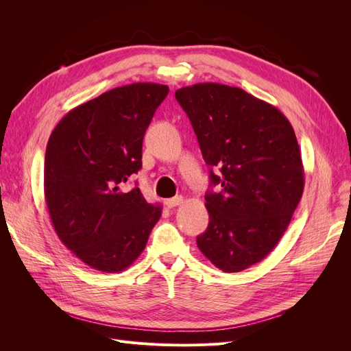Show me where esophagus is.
I'll return each mask as SVG.
<instances>
[{
    "instance_id": "obj_1",
    "label": "esophagus",
    "mask_w": 351,
    "mask_h": 351,
    "mask_svg": "<svg viewBox=\"0 0 351 351\" xmlns=\"http://www.w3.org/2000/svg\"><path fill=\"white\" fill-rule=\"evenodd\" d=\"M183 204V196H176V197H171V199H167L165 200V205H167V208H176V206H178V205H182Z\"/></svg>"
}]
</instances>
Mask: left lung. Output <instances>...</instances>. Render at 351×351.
I'll return each instance as SVG.
<instances>
[{
  "mask_svg": "<svg viewBox=\"0 0 351 351\" xmlns=\"http://www.w3.org/2000/svg\"><path fill=\"white\" fill-rule=\"evenodd\" d=\"M193 125L210 186L209 224L199 250L224 272H240L277 246L303 195L302 155L290 121L240 88L197 83L176 92Z\"/></svg>",
  "mask_w": 351,
  "mask_h": 351,
  "instance_id": "obj_1",
  "label": "left lung"
}]
</instances>
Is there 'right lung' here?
Returning <instances> with one entry per match:
<instances>
[{
    "label": "right lung",
    "instance_id": "1",
    "mask_svg": "<svg viewBox=\"0 0 351 351\" xmlns=\"http://www.w3.org/2000/svg\"><path fill=\"white\" fill-rule=\"evenodd\" d=\"M169 89L132 83L62 117L45 152L44 190L52 226L90 268L120 272L141 256L162 208L124 183L142 168V142Z\"/></svg>",
    "mask_w": 351,
    "mask_h": 351
}]
</instances>
